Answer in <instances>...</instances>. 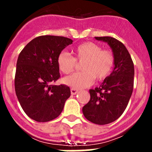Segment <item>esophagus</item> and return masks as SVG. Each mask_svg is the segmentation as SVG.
Masks as SVG:
<instances>
[{
	"mask_svg": "<svg viewBox=\"0 0 152 152\" xmlns=\"http://www.w3.org/2000/svg\"><path fill=\"white\" fill-rule=\"evenodd\" d=\"M77 93H78V91H77V90H76L75 88H71V94H72V95L77 94Z\"/></svg>",
	"mask_w": 152,
	"mask_h": 152,
	"instance_id": "1",
	"label": "esophagus"
}]
</instances>
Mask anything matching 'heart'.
Returning a JSON list of instances; mask_svg holds the SVG:
<instances>
[{"label": "heart", "mask_w": 152, "mask_h": 152, "mask_svg": "<svg viewBox=\"0 0 152 152\" xmlns=\"http://www.w3.org/2000/svg\"><path fill=\"white\" fill-rule=\"evenodd\" d=\"M74 56L65 52H60L57 64L64 75L72 73L77 63H82L80 73L65 77L64 83L75 89H83L92 85L94 79L103 80L110 75L115 64V56L110 50H103L101 46L92 42L79 44L73 50Z\"/></svg>", "instance_id": "heart-1"}]
</instances>
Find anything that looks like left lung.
I'll list each match as a JSON object with an SVG mask.
<instances>
[{
  "label": "left lung",
  "mask_w": 152,
  "mask_h": 152,
  "mask_svg": "<svg viewBox=\"0 0 152 152\" xmlns=\"http://www.w3.org/2000/svg\"><path fill=\"white\" fill-rule=\"evenodd\" d=\"M107 42L115 56V67L101 85L89 91L91 99L82 108L84 117L98 125L113 123L128 105L134 86V64L121 42L110 36L95 37Z\"/></svg>",
  "instance_id": "1"
}]
</instances>
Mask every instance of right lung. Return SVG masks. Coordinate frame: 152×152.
<instances>
[{"mask_svg":"<svg viewBox=\"0 0 152 152\" xmlns=\"http://www.w3.org/2000/svg\"><path fill=\"white\" fill-rule=\"evenodd\" d=\"M72 42L64 36H40L31 40L19 55L16 94L24 112L35 121L44 123L57 118L71 96L69 87L53 83L60 77L58 56Z\"/></svg>","mask_w":152,"mask_h":152,"instance_id":"right-lung-1","label":"right lung"}]
</instances>
